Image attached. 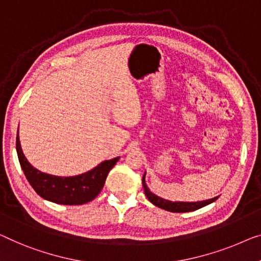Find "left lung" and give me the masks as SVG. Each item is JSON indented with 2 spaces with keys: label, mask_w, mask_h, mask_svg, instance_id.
I'll return each instance as SVG.
<instances>
[{
  "label": "left lung",
  "mask_w": 261,
  "mask_h": 261,
  "mask_svg": "<svg viewBox=\"0 0 261 261\" xmlns=\"http://www.w3.org/2000/svg\"><path fill=\"white\" fill-rule=\"evenodd\" d=\"M145 174H146V172L144 173V176H143V186H144V192H145V196L154 206H158V207L166 210V211L178 212V213L196 211V210L204 207V206L211 204V203H213V201L218 199V197L211 198V199H206L203 201H172V200H168V199H163V198L158 197L157 194L151 192L150 189L147 188V185L145 182Z\"/></svg>",
  "instance_id": "obj_1"
}]
</instances>
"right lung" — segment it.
I'll return each mask as SVG.
<instances>
[{
    "mask_svg": "<svg viewBox=\"0 0 261 261\" xmlns=\"http://www.w3.org/2000/svg\"><path fill=\"white\" fill-rule=\"evenodd\" d=\"M16 151L24 176L43 199L61 205H82L98 196L106 184L109 171L114 168L119 157L104 161L95 168L77 176H54L34 168L23 153L19 137H16Z\"/></svg>",
    "mask_w": 261,
    "mask_h": 261,
    "instance_id": "right-lung-1",
    "label": "right lung"
}]
</instances>
